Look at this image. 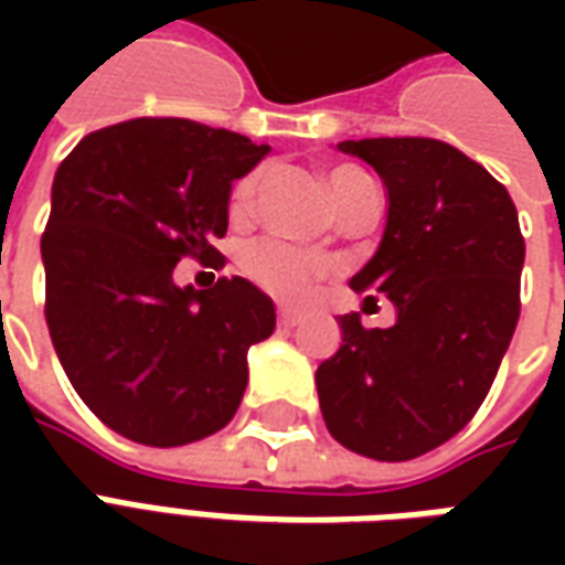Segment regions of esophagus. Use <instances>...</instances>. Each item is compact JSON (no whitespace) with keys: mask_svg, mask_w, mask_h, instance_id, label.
Returning a JSON list of instances; mask_svg holds the SVG:
<instances>
[{"mask_svg":"<svg viewBox=\"0 0 565 565\" xmlns=\"http://www.w3.org/2000/svg\"><path fill=\"white\" fill-rule=\"evenodd\" d=\"M299 320H302V315L294 311V308H278V323H281V327H296Z\"/></svg>","mask_w":565,"mask_h":565,"instance_id":"esophagus-1","label":"esophagus"}]
</instances>
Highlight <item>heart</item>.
<instances>
[{
    "label": "heart",
    "mask_w": 565,
    "mask_h": 565,
    "mask_svg": "<svg viewBox=\"0 0 565 565\" xmlns=\"http://www.w3.org/2000/svg\"><path fill=\"white\" fill-rule=\"evenodd\" d=\"M259 181H263V172H250L233 186V199H230L233 217H247L254 211ZM327 190H330L332 209L339 211V217L351 214V211L379 205V190L372 184V178L360 172L356 166L327 169ZM242 266L263 290H269L271 296L287 299V302L308 299L315 294V287L335 271V263L330 257L290 245L284 238H263L257 245H250L245 250Z\"/></svg>",
    "instance_id": "1"
}]
</instances>
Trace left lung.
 Listing matches in <instances>:
<instances>
[{
  "label": "left lung",
  "mask_w": 565,
  "mask_h": 565,
  "mask_svg": "<svg viewBox=\"0 0 565 565\" xmlns=\"http://www.w3.org/2000/svg\"><path fill=\"white\" fill-rule=\"evenodd\" d=\"M387 186L375 257L351 278L396 308L387 330L339 318L342 348L318 366L332 438L384 462L445 445L484 403L521 315L523 235L509 190L438 139L339 141ZM372 299V296H369Z\"/></svg>",
  "instance_id": "1"
}]
</instances>
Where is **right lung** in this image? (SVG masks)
Returning a JSON list of instances; mask_svg holds the SVG:
<instances>
[{
	"label": "right lung",
	"mask_w": 565,
	"mask_h": 565,
	"mask_svg": "<svg viewBox=\"0 0 565 565\" xmlns=\"http://www.w3.org/2000/svg\"><path fill=\"white\" fill-rule=\"evenodd\" d=\"M269 145L184 117L90 132L60 162L42 235L44 318L72 387L124 438L178 448L233 420L247 348L275 306L245 278L178 287V259L221 266L233 181Z\"/></svg>",
	"instance_id": "add662e5"
}]
</instances>
